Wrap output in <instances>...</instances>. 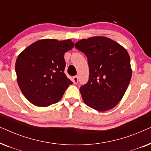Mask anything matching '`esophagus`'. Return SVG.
Returning <instances> with one entry per match:
<instances>
[{
    "label": "esophagus",
    "instance_id": "34e87169",
    "mask_svg": "<svg viewBox=\"0 0 151 151\" xmlns=\"http://www.w3.org/2000/svg\"><path fill=\"white\" fill-rule=\"evenodd\" d=\"M72 80H73V82L74 84H77L78 82V76H74V77L73 78V79H72Z\"/></svg>",
    "mask_w": 151,
    "mask_h": 151
}]
</instances>
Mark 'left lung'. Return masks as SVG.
Masks as SVG:
<instances>
[{
    "mask_svg": "<svg viewBox=\"0 0 151 151\" xmlns=\"http://www.w3.org/2000/svg\"><path fill=\"white\" fill-rule=\"evenodd\" d=\"M75 47L86 55L87 83L80 88L82 100L98 111L113 109L119 102L131 81L130 56L122 46L104 36L82 39Z\"/></svg>",
    "mask_w": 151,
    "mask_h": 151,
    "instance_id": "obj_1",
    "label": "left lung"
}]
</instances>
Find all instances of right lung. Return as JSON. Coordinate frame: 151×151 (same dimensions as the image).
Here are the masks:
<instances>
[{
	"label": "right lung",
	"mask_w": 151,
	"mask_h": 151,
	"mask_svg": "<svg viewBox=\"0 0 151 151\" xmlns=\"http://www.w3.org/2000/svg\"><path fill=\"white\" fill-rule=\"evenodd\" d=\"M73 46L71 40L43 39L29 45L18 55L15 66L17 82L32 104L45 107L57 103L73 84L64 73V55Z\"/></svg>",
	"instance_id": "1"
}]
</instances>
